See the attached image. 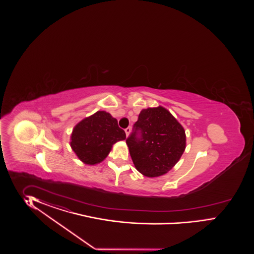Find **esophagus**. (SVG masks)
<instances>
[{
  "instance_id": "34e87169",
  "label": "esophagus",
  "mask_w": 254,
  "mask_h": 254,
  "mask_svg": "<svg viewBox=\"0 0 254 254\" xmlns=\"http://www.w3.org/2000/svg\"><path fill=\"white\" fill-rule=\"evenodd\" d=\"M131 127H127L126 129H125V132H126V134H127V136H128L129 135V133H130Z\"/></svg>"
}]
</instances>
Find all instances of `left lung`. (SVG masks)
Returning <instances> with one entry per match:
<instances>
[{"label": "left lung", "mask_w": 254, "mask_h": 254, "mask_svg": "<svg viewBox=\"0 0 254 254\" xmlns=\"http://www.w3.org/2000/svg\"><path fill=\"white\" fill-rule=\"evenodd\" d=\"M135 168L147 177L167 173L185 150V131L165 108H148L126 139Z\"/></svg>", "instance_id": "8db88e82"}]
</instances>
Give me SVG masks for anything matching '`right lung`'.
<instances>
[{
    "label": "right lung",
    "instance_id": "right-lung-1",
    "mask_svg": "<svg viewBox=\"0 0 254 254\" xmlns=\"http://www.w3.org/2000/svg\"><path fill=\"white\" fill-rule=\"evenodd\" d=\"M126 138L116 118L100 111L77 124L72 130L70 146L81 161L95 165L102 161L113 145Z\"/></svg>",
    "mask_w": 254,
    "mask_h": 254
}]
</instances>
